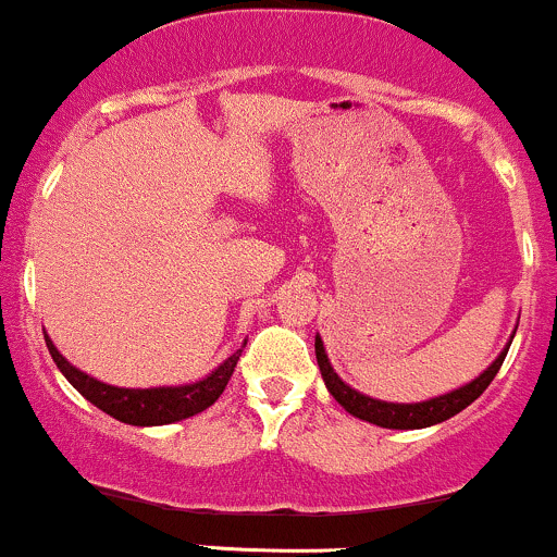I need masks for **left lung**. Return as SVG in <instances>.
Masks as SVG:
<instances>
[{"mask_svg":"<svg viewBox=\"0 0 557 557\" xmlns=\"http://www.w3.org/2000/svg\"><path fill=\"white\" fill-rule=\"evenodd\" d=\"M510 345L499 352V358L481 373L479 379H473L471 384L460 386V389L449 392V395H442L436 399H429V403H416V405H397V403H381V399L366 397L360 392H355L352 386H347L345 381L334 373L331 362L326 358V349H323V342L315 336V358L318 368H321V376L326 381L329 392L334 395L336 403L352 413L355 418H362L368 423H376V426L384 429H423L434 426V423L447 421V418L458 416L460 410H466L473 399L484 395L486 386L492 384V379L497 376L499 366H503L505 355H508Z\"/></svg>","mask_w":557,"mask_h":557,"instance_id":"1","label":"left lung"}]
</instances>
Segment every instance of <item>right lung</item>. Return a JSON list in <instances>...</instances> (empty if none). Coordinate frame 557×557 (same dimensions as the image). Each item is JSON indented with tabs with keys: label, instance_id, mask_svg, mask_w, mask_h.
<instances>
[{
	"label": "right lung",
	"instance_id": "1",
	"mask_svg": "<svg viewBox=\"0 0 557 557\" xmlns=\"http://www.w3.org/2000/svg\"><path fill=\"white\" fill-rule=\"evenodd\" d=\"M44 339H47L49 355L58 362L62 376L71 381L91 405H97L99 410L117 418V421L131 423V426H162V423L184 421V418L208 410L223 395L231 373L236 368V360H239L242 349H236L226 362H221L208 379L197 381V384L158 386V389H121V386H110L86 376L84 371H78V368H73L71 362L62 358L49 336H44Z\"/></svg>",
	"mask_w": 557,
	"mask_h": 557
}]
</instances>
